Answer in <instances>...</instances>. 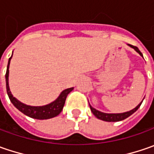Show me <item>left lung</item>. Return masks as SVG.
I'll list each match as a JSON object with an SVG mask.
<instances>
[{"label":"left lung","mask_w":154,"mask_h":154,"mask_svg":"<svg viewBox=\"0 0 154 154\" xmlns=\"http://www.w3.org/2000/svg\"><path fill=\"white\" fill-rule=\"evenodd\" d=\"M129 47H131L132 49H134V51H136L137 53H139L140 56H142L141 52L139 51V49L135 46H133L131 45H128ZM143 101V100H142ZM142 101L135 107L133 109L129 110V111H126V112H123V113H104V112H102V111H99L98 109H96L95 108H93L92 105L89 103L90 105V109H91V111L92 112V114L95 116L98 119H100V120H103V121L105 122H119L122 121V120H124L126 119L127 117H128L129 116H131L133 113H134L137 109H139V107L140 106V104L142 103Z\"/></svg>","instance_id":"1"}]
</instances>
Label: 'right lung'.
<instances>
[{
	"mask_svg": "<svg viewBox=\"0 0 154 154\" xmlns=\"http://www.w3.org/2000/svg\"><path fill=\"white\" fill-rule=\"evenodd\" d=\"M12 56H13V54H12ZM12 56L9 58L8 63V68H7V73H6V76H5L6 77L7 92H8L9 99L12 102V103L20 111H21L23 114H25L27 116H30L32 118H34V119L45 120V119L53 118V117L59 115L62 112V109H63V106L65 104V101H66V98H67L68 94L70 92L73 91L74 87L63 90L55 101L51 102V103H48L46 105H43V106H32V105H27L26 103H21L20 101H19L17 98L13 96L12 92L10 91V88H9V65H10V61L12 59Z\"/></svg>",
	"mask_w": 154,
	"mask_h": 154,
	"instance_id": "obj_1",
	"label": "right lung"
}]
</instances>
